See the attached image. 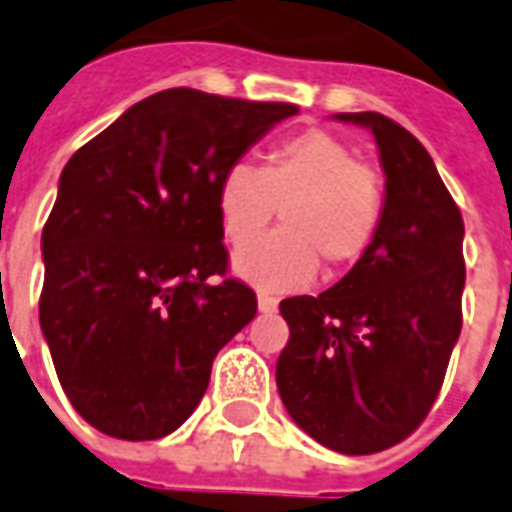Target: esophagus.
<instances>
[{
	"label": "esophagus",
	"instance_id": "esophagus-1",
	"mask_svg": "<svg viewBox=\"0 0 512 512\" xmlns=\"http://www.w3.org/2000/svg\"><path fill=\"white\" fill-rule=\"evenodd\" d=\"M257 308L263 313H273L276 308H279V300L271 295H257Z\"/></svg>",
	"mask_w": 512,
	"mask_h": 512
}]
</instances>
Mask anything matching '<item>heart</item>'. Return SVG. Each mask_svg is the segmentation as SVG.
I'll use <instances>...</instances> for the list:
<instances>
[{
  "label": "heart",
  "instance_id": "1",
  "mask_svg": "<svg viewBox=\"0 0 512 512\" xmlns=\"http://www.w3.org/2000/svg\"><path fill=\"white\" fill-rule=\"evenodd\" d=\"M282 209L285 228L250 242ZM225 239L250 242L236 252L241 279L263 289H300L324 273L361 263L385 223V188L369 164L335 132L289 135L268 151L260 170L233 164L217 185Z\"/></svg>",
  "mask_w": 512,
  "mask_h": 512
}]
</instances>
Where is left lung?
<instances>
[{"label": "left lung", "mask_w": 512, "mask_h": 512, "mask_svg": "<svg viewBox=\"0 0 512 512\" xmlns=\"http://www.w3.org/2000/svg\"><path fill=\"white\" fill-rule=\"evenodd\" d=\"M385 223L369 255L319 297L281 300L289 342L276 385L292 420L340 454L401 444L428 417L462 329L460 207L420 140L377 114Z\"/></svg>", "instance_id": "8db88e82"}]
</instances>
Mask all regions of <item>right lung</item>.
Here are the masks:
<instances>
[{
    "label": "right lung",
    "instance_id": "add662e5",
    "mask_svg": "<svg viewBox=\"0 0 512 512\" xmlns=\"http://www.w3.org/2000/svg\"><path fill=\"white\" fill-rule=\"evenodd\" d=\"M295 103L175 87L124 111L60 175L39 321L74 409L124 441L180 428L217 350L257 313L228 276L217 185Z\"/></svg>",
    "mask_w": 512,
    "mask_h": 512
}]
</instances>
